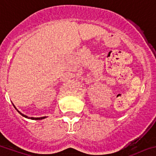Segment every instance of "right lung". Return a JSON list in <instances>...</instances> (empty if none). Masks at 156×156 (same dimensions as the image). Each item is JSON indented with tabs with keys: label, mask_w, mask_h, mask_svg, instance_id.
Instances as JSON below:
<instances>
[{
	"label": "right lung",
	"mask_w": 156,
	"mask_h": 156,
	"mask_svg": "<svg viewBox=\"0 0 156 156\" xmlns=\"http://www.w3.org/2000/svg\"><path fill=\"white\" fill-rule=\"evenodd\" d=\"M14 108H15L16 109V107L15 106H14ZM17 112H19V113L20 114V115H22V116H23V117H25V118H27V119H34V120H41V119H45L46 118V116H44V117H37V118H36V117H28L27 115H23V114H22L21 112H20V111H18L17 109Z\"/></svg>",
	"instance_id": "obj_1"
}]
</instances>
